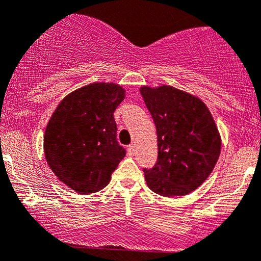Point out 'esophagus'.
I'll list each match as a JSON object with an SVG mask.
<instances>
[{"mask_svg": "<svg viewBox=\"0 0 261 261\" xmlns=\"http://www.w3.org/2000/svg\"><path fill=\"white\" fill-rule=\"evenodd\" d=\"M127 154L128 156H134V154H135V146L134 145L127 146Z\"/></svg>", "mask_w": 261, "mask_h": 261, "instance_id": "esophagus-1", "label": "esophagus"}]
</instances>
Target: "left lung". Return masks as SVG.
<instances>
[{
	"mask_svg": "<svg viewBox=\"0 0 261 261\" xmlns=\"http://www.w3.org/2000/svg\"><path fill=\"white\" fill-rule=\"evenodd\" d=\"M157 131L159 156L144 168L151 191L163 197L186 196L213 171L220 154V136L202 100L168 85L141 87Z\"/></svg>",
	"mask_w": 261,
	"mask_h": 261,
	"instance_id": "8db88e82",
	"label": "left lung"
}]
</instances>
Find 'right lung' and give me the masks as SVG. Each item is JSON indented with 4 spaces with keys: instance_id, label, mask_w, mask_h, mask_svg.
<instances>
[{
    "instance_id": "obj_1",
    "label": "right lung",
    "mask_w": 261,
    "mask_h": 261,
    "mask_svg": "<svg viewBox=\"0 0 261 261\" xmlns=\"http://www.w3.org/2000/svg\"><path fill=\"white\" fill-rule=\"evenodd\" d=\"M124 99L120 85L94 83L65 96L51 115L44 133L45 160L59 181L76 193L102 190L125 157L114 119Z\"/></svg>"
}]
</instances>
